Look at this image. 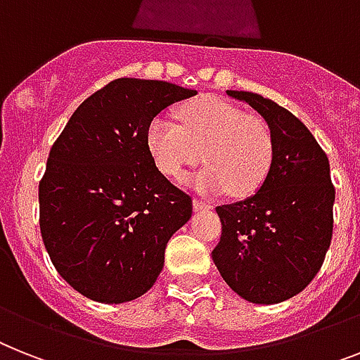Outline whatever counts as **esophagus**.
Listing matches in <instances>:
<instances>
[{
  "label": "esophagus",
  "instance_id": "esophagus-1",
  "mask_svg": "<svg viewBox=\"0 0 360 360\" xmlns=\"http://www.w3.org/2000/svg\"><path fill=\"white\" fill-rule=\"evenodd\" d=\"M212 204H210V202H204V200H200V198H195V200H193V210H195V212H207V210H212Z\"/></svg>",
  "mask_w": 360,
  "mask_h": 360
}]
</instances>
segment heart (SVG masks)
I'll list each match as a JSON object with an SVG mask.
<instances>
[{"label":"heart","instance_id":"1","mask_svg":"<svg viewBox=\"0 0 360 360\" xmlns=\"http://www.w3.org/2000/svg\"><path fill=\"white\" fill-rule=\"evenodd\" d=\"M174 121L158 115L147 127V148L156 167L174 180L200 158L207 163L191 180L200 193L254 195L269 176L274 139L269 124L219 97H200L178 110Z\"/></svg>","mask_w":360,"mask_h":360}]
</instances>
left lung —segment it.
<instances>
[{
  "mask_svg": "<svg viewBox=\"0 0 360 360\" xmlns=\"http://www.w3.org/2000/svg\"><path fill=\"white\" fill-rule=\"evenodd\" d=\"M226 94L266 121L274 158L252 197L217 206L222 236L213 263L246 302L280 304L313 281L331 245L335 187L329 160L289 110L250 91Z\"/></svg>",
  "mask_w": 360,
  "mask_h": 360,
  "instance_id": "left-lung-1",
  "label": "left lung"
}]
</instances>
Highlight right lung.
<instances>
[{
    "label": "right lung",
    "instance_id": "1",
    "mask_svg": "<svg viewBox=\"0 0 360 360\" xmlns=\"http://www.w3.org/2000/svg\"><path fill=\"white\" fill-rule=\"evenodd\" d=\"M193 95L163 80H112L51 147L38 187L41 239L56 272L86 298L124 304L147 292L169 239L191 219V197L148 153L147 127Z\"/></svg>",
    "mask_w": 360,
    "mask_h": 360
}]
</instances>
